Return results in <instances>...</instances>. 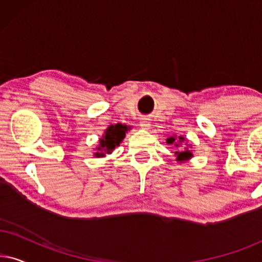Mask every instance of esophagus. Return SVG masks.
<instances>
[{
  "label": "esophagus",
  "instance_id": "obj_1",
  "mask_svg": "<svg viewBox=\"0 0 262 262\" xmlns=\"http://www.w3.org/2000/svg\"><path fill=\"white\" fill-rule=\"evenodd\" d=\"M139 125H141L142 127L148 128V127H150V121L146 119V118H143V119L141 120V123H139Z\"/></svg>",
  "mask_w": 262,
  "mask_h": 262
}]
</instances>
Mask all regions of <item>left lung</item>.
<instances>
[{
    "label": "left lung",
    "instance_id": "obj_1",
    "mask_svg": "<svg viewBox=\"0 0 262 262\" xmlns=\"http://www.w3.org/2000/svg\"><path fill=\"white\" fill-rule=\"evenodd\" d=\"M182 142H186L185 137H182V136H179V137H177V136L174 135L173 137L167 138V144H174L175 148H180ZM175 156H177L178 162H180V163L188 162V161L193 157V151H192L191 145H186L182 150H178V151H175Z\"/></svg>",
    "mask_w": 262,
    "mask_h": 262
}]
</instances>
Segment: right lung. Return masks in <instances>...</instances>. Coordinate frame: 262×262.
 Wrapping results in <instances>:
<instances>
[{
    "mask_svg": "<svg viewBox=\"0 0 262 262\" xmlns=\"http://www.w3.org/2000/svg\"><path fill=\"white\" fill-rule=\"evenodd\" d=\"M128 130H130V126L125 124L118 123L116 125H110L103 132L102 137L99 139V145L95 148L96 151L94 152V156L105 157L107 154H112L113 150L123 142Z\"/></svg>",
    "mask_w": 262,
    "mask_h": 262,
    "instance_id": "add662e5",
    "label": "right lung"
}]
</instances>
